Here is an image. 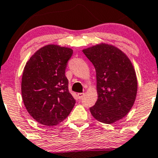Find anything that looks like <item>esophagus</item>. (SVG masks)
Instances as JSON below:
<instances>
[{
    "label": "esophagus",
    "mask_w": 158,
    "mask_h": 158,
    "mask_svg": "<svg viewBox=\"0 0 158 158\" xmlns=\"http://www.w3.org/2000/svg\"><path fill=\"white\" fill-rule=\"evenodd\" d=\"M77 95H78V97H79V99H82V98H83L85 96V94H84V93H79Z\"/></svg>",
    "instance_id": "34e87169"
}]
</instances>
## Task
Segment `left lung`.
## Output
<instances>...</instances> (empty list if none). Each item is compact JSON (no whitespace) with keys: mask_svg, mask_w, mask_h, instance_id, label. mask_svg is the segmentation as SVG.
Masks as SVG:
<instances>
[{"mask_svg":"<svg viewBox=\"0 0 158 158\" xmlns=\"http://www.w3.org/2000/svg\"><path fill=\"white\" fill-rule=\"evenodd\" d=\"M95 68L98 100L90 107L94 119L111 124L120 120L132 109L138 81L128 56L116 46L100 43L82 50Z\"/></svg>","mask_w":158,"mask_h":158,"instance_id":"1","label":"left lung"}]
</instances>
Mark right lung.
<instances>
[{
    "label": "right lung",
    "mask_w": 158,
    "mask_h": 158,
    "mask_svg": "<svg viewBox=\"0 0 158 158\" xmlns=\"http://www.w3.org/2000/svg\"><path fill=\"white\" fill-rule=\"evenodd\" d=\"M73 50L51 44L36 51L23 69L21 92L23 104L40 124L54 127L65 119L75 105L65 76Z\"/></svg>",
    "instance_id": "add662e5"
}]
</instances>
